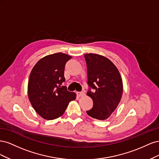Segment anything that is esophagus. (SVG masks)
Segmentation results:
<instances>
[{"mask_svg": "<svg viewBox=\"0 0 159 159\" xmlns=\"http://www.w3.org/2000/svg\"><path fill=\"white\" fill-rule=\"evenodd\" d=\"M76 93H77V95H78V96H79V97H81V96H83L85 94L84 91H79V92H77Z\"/></svg>", "mask_w": 159, "mask_h": 159, "instance_id": "esophagus-1", "label": "esophagus"}]
</instances>
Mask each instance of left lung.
Masks as SVG:
<instances>
[{
    "instance_id": "8db88e82",
    "label": "left lung",
    "mask_w": 159,
    "mask_h": 159,
    "mask_svg": "<svg viewBox=\"0 0 159 159\" xmlns=\"http://www.w3.org/2000/svg\"><path fill=\"white\" fill-rule=\"evenodd\" d=\"M88 68L87 95L93 106L87 113L98 120L107 119L118 106L123 82L118 69L107 57L95 54L84 55Z\"/></svg>"
}]
</instances>
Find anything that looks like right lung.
<instances>
[{
  "mask_svg": "<svg viewBox=\"0 0 159 159\" xmlns=\"http://www.w3.org/2000/svg\"><path fill=\"white\" fill-rule=\"evenodd\" d=\"M71 57L63 53L46 56L34 67L28 86V95L33 108L48 120L58 118L64 114L68 103L76 95L62 85L66 79V62Z\"/></svg>",
  "mask_w": 159,
  "mask_h": 159,
  "instance_id": "1",
  "label": "right lung"
}]
</instances>
